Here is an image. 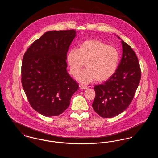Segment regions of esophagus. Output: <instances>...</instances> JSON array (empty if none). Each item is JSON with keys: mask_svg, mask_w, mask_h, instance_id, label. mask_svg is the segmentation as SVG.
Masks as SVG:
<instances>
[{"mask_svg": "<svg viewBox=\"0 0 158 158\" xmlns=\"http://www.w3.org/2000/svg\"><path fill=\"white\" fill-rule=\"evenodd\" d=\"M79 88H80L81 89H83V90L86 89L88 88L87 86H85V85H79Z\"/></svg>", "mask_w": 158, "mask_h": 158, "instance_id": "obj_1", "label": "esophagus"}]
</instances>
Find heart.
<instances>
[{
    "label": "heart",
    "instance_id": "obj_1",
    "mask_svg": "<svg viewBox=\"0 0 158 158\" xmlns=\"http://www.w3.org/2000/svg\"><path fill=\"white\" fill-rule=\"evenodd\" d=\"M67 61L70 73L77 75L86 63L87 68L77 76L81 82L88 83L96 79L99 82L111 77L118 66L120 54L113 46L97 40L83 42L79 48H72L68 54Z\"/></svg>",
    "mask_w": 158,
    "mask_h": 158
}]
</instances>
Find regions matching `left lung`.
<instances>
[{
    "label": "left lung",
    "mask_w": 158,
    "mask_h": 158,
    "mask_svg": "<svg viewBox=\"0 0 158 158\" xmlns=\"http://www.w3.org/2000/svg\"><path fill=\"white\" fill-rule=\"evenodd\" d=\"M118 38L121 40L123 54L117 71L108 80L94 87L96 95L92 107L103 118L114 117L127 108L141 78L135 53L130 45Z\"/></svg>",
    "instance_id": "1"
}]
</instances>
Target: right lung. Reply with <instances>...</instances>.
I'll list each match as a JSON object with an SVG mask.
<instances>
[{
    "instance_id": "1",
    "label": "right lung",
    "mask_w": 158,
    "mask_h": 158,
    "mask_svg": "<svg viewBox=\"0 0 158 158\" xmlns=\"http://www.w3.org/2000/svg\"><path fill=\"white\" fill-rule=\"evenodd\" d=\"M76 31H50L24 54L23 89L32 108L45 117L58 116L70 105L79 85L68 74L66 59Z\"/></svg>"
}]
</instances>
